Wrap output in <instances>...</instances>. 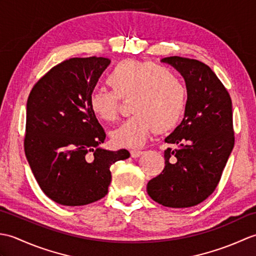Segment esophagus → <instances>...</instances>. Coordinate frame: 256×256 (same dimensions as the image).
<instances>
[{"label": "esophagus", "mask_w": 256, "mask_h": 256, "mask_svg": "<svg viewBox=\"0 0 256 256\" xmlns=\"http://www.w3.org/2000/svg\"><path fill=\"white\" fill-rule=\"evenodd\" d=\"M142 154H143L142 150H131V156L133 157V158H136V157H140Z\"/></svg>", "instance_id": "esophagus-1"}]
</instances>
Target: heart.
Listing matches in <instances>:
<instances>
[{
    "label": "heart",
    "instance_id": "1",
    "mask_svg": "<svg viewBox=\"0 0 256 256\" xmlns=\"http://www.w3.org/2000/svg\"><path fill=\"white\" fill-rule=\"evenodd\" d=\"M111 90L96 89L89 96L91 112L103 122L118 116L121 100H128L131 118L111 132L112 142L124 148H138L150 134L166 133L182 121L187 106V88L182 79L150 60L125 59L106 77Z\"/></svg>",
    "mask_w": 256,
    "mask_h": 256
}]
</instances>
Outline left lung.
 <instances>
[{
	"instance_id": "8db88e82",
	"label": "left lung",
	"mask_w": 256,
	"mask_h": 256,
	"mask_svg": "<svg viewBox=\"0 0 256 256\" xmlns=\"http://www.w3.org/2000/svg\"><path fill=\"white\" fill-rule=\"evenodd\" d=\"M186 81L182 123L165 138V167L148 184L150 197L170 208H188L214 192L234 146L232 101L209 66L196 59L166 57Z\"/></svg>"
}]
</instances>
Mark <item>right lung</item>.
Listing matches in <instances>:
<instances>
[{
	"label": "right lung",
	"instance_id": "add662e5",
	"mask_svg": "<svg viewBox=\"0 0 256 256\" xmlns=\"http://www.w3.org/2000/svg\"><path fill=\"white\" fill-rule=\"evenodd\" d=\"M111 60L70 58L52 67L27 99L24 148L40 189L62 206H84L104 197L110 167L126 150L100 148L104 130L89 108V96Z\"/></svg>",
	"mask_w": 256,
	"mask_h": 256
}]
</instances>
